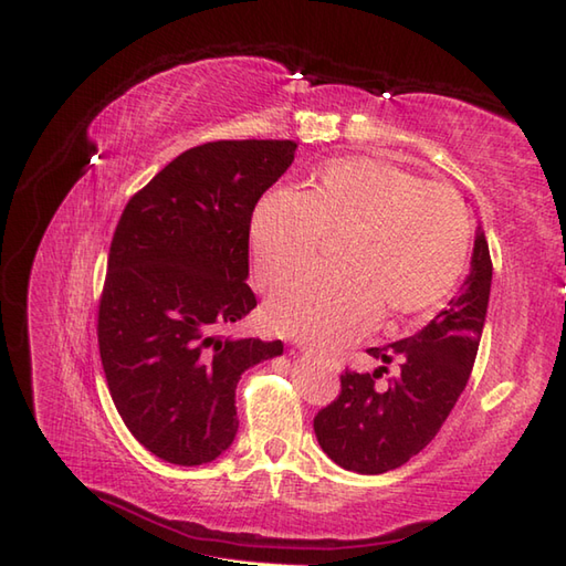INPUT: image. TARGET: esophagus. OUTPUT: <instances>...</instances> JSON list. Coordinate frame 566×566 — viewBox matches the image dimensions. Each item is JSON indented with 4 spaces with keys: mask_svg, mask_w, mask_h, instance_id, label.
I'll return each instance as SVG.
<instances>
[{
    "mask_svg": "<svg viewBox=\"0 0 566 566\" xmlns=\"http://www.w3.org/2000/svg\"><path fill=\"white\" fill-rule=\"evenodd\" d=\"M302 353H306V355H314V357H318V359H326V363L331 365V367H338V359L335 357H323L321 353H316V350H308V347H302Z\"/></svg>",
    "mask_w": 566,
    "mask_h": 566,
    "instance_id": "34e87169",
    "label": "esophagus"
}]
</instances>
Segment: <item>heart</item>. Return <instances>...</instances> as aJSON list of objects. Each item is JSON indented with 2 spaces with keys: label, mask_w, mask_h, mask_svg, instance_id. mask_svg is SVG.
Wrapping results in <instances>:
<instances>
[{
  "label": "heart",
  "mask_w": 566,
  "mask_h": 566,
  "mask_svg": "<svg viewBox=\"0 0 566 566\" xmlns=\"http://www.w3.org/2000/svg\"><path fill=\"white\" fill-rule=\"evenodd\" d=\"M326 240L338 243V272L302 276L276 292L268 321L276 333L314 347H338L377 318L426 314L460 280L472 219L454 189L426 182L377 158H338L304 195L268 191L250 219V248L262 286L304 272Z\"/></svg>",
  "instance_id": "b5f03b06"
}]
</instances>
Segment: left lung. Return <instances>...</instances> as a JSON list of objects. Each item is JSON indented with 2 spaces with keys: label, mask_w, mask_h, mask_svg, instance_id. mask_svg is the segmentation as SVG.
I'll return each instance as SVG.
<instances>
[{
  "label": "left lung",
  "mask_w": 566,
  "mask_h": 566,
  "mask_svg": "<svg viewBox=\"0 0 566 566\" xmlns=\"http://www.w3.org/2000/svg\"><path fill=\"white\" fill-rule=\"evenodd\" d=\"M489 243L479 231L472 272L448 308L423 331L389 347H369L381 359L375 371L345 369L340 394L314 418L318 444L335 464L357 474H384L406 464L438 436L472 375L491 292ZM400 375L376 384L386 365Z\"/></svg>",
  "instance_id": "obj_1"
}]
</instances>
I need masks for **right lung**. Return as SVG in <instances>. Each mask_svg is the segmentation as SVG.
<instances>
[{"instance_id":"1","label":"right lung","mask_w":566,"mask_h":566,"mask_svg":"<svg viewBox=\"0 0 566 566\" xmlns=\"http://www.w3.org/2000/svg\"><path fill=\"white\" fill-rule=\"evenodd\" d=\"M294 140L189 148L128 199L99 298L102 367L118 416L160 460H216L238 432L235 387L282 340L228 338L248 286L255 203L294 160Z\"/></svg>"}]
</instances>
